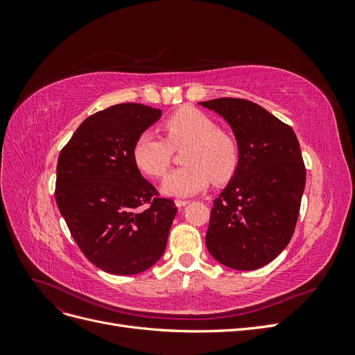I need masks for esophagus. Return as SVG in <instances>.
<instances>
[{"label":"esophagus","instance_id":"1","mask_svg":"<svg viewBox=\"0 0 355 355\" xmlns=\"http://www.w3.org/2000/svg\"><path fill=\"white\" fill-rule=\"evenodd\" d=\"M175 202H176V206H178L179 209H182V207H185L187 204H189L191 201H189V200H182V198H178Z\"/></svg>","mask_w":355,"mask_h":355}]
</instances>
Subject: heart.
I'll return each mask as SVG.
<instances>
[{
	"mask_svg": "<svg viewBox=\"0 0 355 355\" xmlns=\"http://www.w3.org/2000/svg\"><path fill=\"white\" fill-rule=\"evenodd\" d=\"M166 139L153 130L139 135L133 146L136 166L145 175H166L173 149L184 148L180 167L164 179L163 191L168 196L189 197L214 185L230 182L240 166V146L235 139L219 130L216 121L196 108H180L166 118Z\"/></svg>",
	"mask_w": 355,
	"mask_h": 355,
	"instance_id": "obj_1",
	"label": "heart"
}]
</instances>
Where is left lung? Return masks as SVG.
Returning <instances> with one entry per match:
<instances>
[{
  "mask_svg": "<svg viewBox=\"0 0 355 355\" xmlns=\"http://www.w3.org/2000/svg\"><path fill=\"white\" fill-rule=\"evenodd\" d=\"M222 115L240 146V166L213 201L206 244L222 265L252 271L292 240L306 170L292 127L245 99L200 102Z\"/></svg>",
  "mask_w": 355,
  "mask_h": 355,
  "instance_id": "left-lung-1",
  "label": "left lung"
}]
</instances>
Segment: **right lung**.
Returning a JSON list of instances; mask_svg holds the SVG:
<instances>
[{"label":"right lung","mask_w":355,"mask_h":355,"mask_svg":"<svg viewBox=\"0 0 355 355\" xmlns=\"http://www.w3.org/2000/svg\"><path fill=\"white\" fill-rule=\"evenodd\" d=\"M161 116L142 103L90 115L62 148L55 197L71 235L102 271L133 275L163 256L176 204L142 178L133 146Z\"/></svg>","instance_id":"right-lung-1"}]
</instances>
